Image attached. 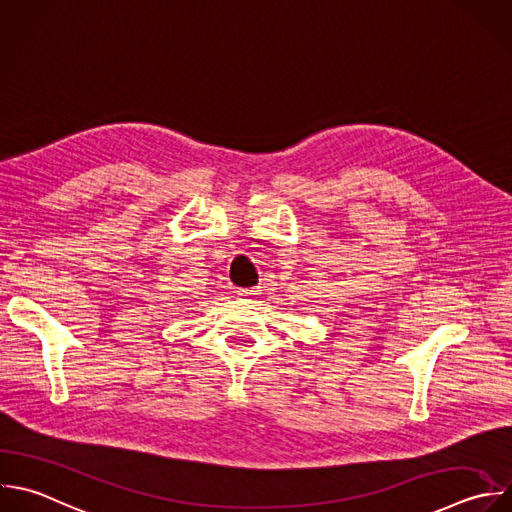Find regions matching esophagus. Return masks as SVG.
Here are the masks:
<instances>
[{"instance_id": "34e87169", "label": "esophagus", "mask_w": 512, "mask_h": 512, "mask_svg": "<svg viewBox=\"0 0 512 512\" xmlns=\"http://www.w3.org/2000/svg\"><path fill=\"white\" fill-rule=\"evenodd\" d=\"M256 294H258L256 288H240L238 290V296H242V298H254Z\"/></svg>"}]
</instances>
